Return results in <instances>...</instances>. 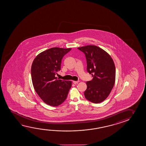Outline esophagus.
I'll list each match as a JSON object with an SVG mask.
<instances>
[{"label": "esophagus", "instance_id": "obj_1", "mask_svg": "<svg viewBox=\"0 0 146 146\" xmlns=\"http://www.w3.org/2000/svg\"><path fill=\"white\" fill-rule=\"evenodd\" d=\"M79 82V81H73V83H74V84H78Z\"/></svg>", "mask_w": 146, "mask_h": 146}]
</instances>
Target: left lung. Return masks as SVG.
Wrapping results in <instances>:
<instances>
[{
    "label": "left lung",
    "mask_w": 146,
    "mask_h": 146,
    "mask_svg": "<svg viewBox=\"0 0 146 146\" xmlns=\"http://www.w3.org/2000/svg\"><path fill=\"white\" fill-rule=\"evenodd\" d=\"M84 52L87 61V70L93 77L86 82L84 92L85 98L98 104L108 96L115 80V67L113 61L107 52L96 45L78 48Z\"/></svg>",
    "instance_id": "8db88e82"
}]
</instances>
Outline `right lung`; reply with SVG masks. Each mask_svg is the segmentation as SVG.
Instances as JSON below:
<instances>
[{
    "mask_svg": "<svg viewBox=\"0 0 146 146\" xmlns=\"http://www.w3.org/2000/svg\"><path fill=\"white\" fill-rule=\"evenodd\" d=\"M72 48L53 47L35 58L31 67L33 86L40 98L47 105L57 106L66 99L72 82L57 79L63 57Z\"/></svg>",
    "mask_w": 146,
    "mask_h": 146,
    "instance_id": "obj_1",
    "label": "right lung"
}]
</instances>
